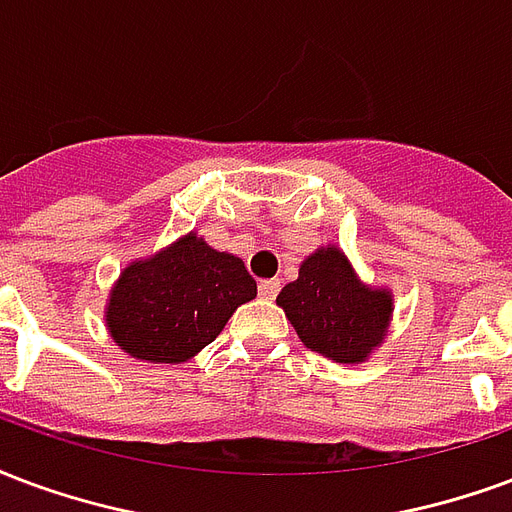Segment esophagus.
<instances>
[{
    "label": "esophagus",
    "mask_w": 512,
    "mask_h": 512,
    "mask_svg": "<svg viewBox=\"0 0 512 512\" xmlns=\"http://www.w3.org/2000/svg\"><path fill=\"white\" fill-rule=\"evenodd\" d=\"M279 287H282L279 279H266V282H260L257 290H260V298H268V301H271V298H276V293H279Z\"/></svg>",
    "instance_id": "1"
}]
</instances>
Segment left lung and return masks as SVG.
Here are the masks:
<instances>
[{
  "label": "left lung",
  "mask_w": 512,
  "mask_h": 512,
  "mask_svg": "<svg viewBox=\"0 0 512 512\" xmlns=\"http://www.w3.org/2000/svg\"><path fill=\"white\" fill-rule=\"evenodd\" d=\"M298 339L336 363H366L391 333L393 293L366 285L336 244L304 257L298 279L276 295Z\"/></svg>",
  "instance_id": "1"
}]
</instances>
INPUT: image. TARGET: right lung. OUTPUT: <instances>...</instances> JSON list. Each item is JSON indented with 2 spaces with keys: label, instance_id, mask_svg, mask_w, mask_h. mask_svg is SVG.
<instances>
[{
  "label": "right lung",
  "instance_id": "1",
  "mask_svg": "<svg viewBox=\"0 0 512 512\" xmlns=\"http://www.w3.org/2000/svg\"><path fill=\"white\" fill-rule=\"evenodd\" d=\"M257 295L244 260L187 236L124 266L105 304L119 350L143 363H184L217 339L238 306Z\"/></svg>",
  "mask_w": 512,
  "mask_h": 512
}]
</instances>
